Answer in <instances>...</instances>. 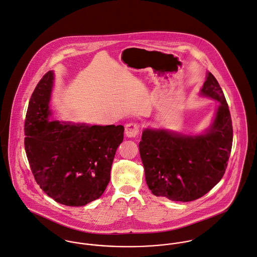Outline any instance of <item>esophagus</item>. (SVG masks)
<instances>
[{
  "label": "esophagus",
  "instance_id": "esophagus-1",
  "mask_svg": "<svg viewBox=\"0 0 257 257\" xmlns=\"http://www.w3.org/2000/svg\"><path fill=\"white\" fill-rule=\"evenodd\" d=\"M139 125L135 123H129L125 126V134L128 138H135L139 134Z\"/></svg>",
  "mask_w": 257,
  "mask_h": 257
}]
</instances>
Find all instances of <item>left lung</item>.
<instances>
[{
  "label": "left lung",
  "mask_w": 257,
  "mask_h": 257,
  "mask_svg": "<svg viewBox=\"0 0 257 257\" xmlns=\"http://www.w3.org/2000/svg\"><path fill=\"white\" fill-rule=\"evenodd\" d=\"M200 95L219 102L203 133L186 135L153 128L142 133L139 151L146 183L157 197L195 201L224 175L232 146V123L224 94L210 72L206 73Z\"/></svg>",
  "instance_id": "left-lung-1"
}]
</instances>
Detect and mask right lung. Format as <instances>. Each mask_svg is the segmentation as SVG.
Wrapping results in <instances>:
<instances>
[{
	"instance_id": "right-lung-1",
	"label": "right lung",
	"mask_w": 257,
	"mask_h": 257,
	"mask_svg": "<svg viewBox=\"0 0 257 257\" xmlns=\"http://www.w3.org/2000/svg\"><path fill=\"white\" fill-rule=\"evenodd\" d=\"M53 80L51 70L32 94L25 149L37 183L49 197L61 205L82 206L102 196L124 127L50 121Z\"/></svg>"
}]
</instances>
